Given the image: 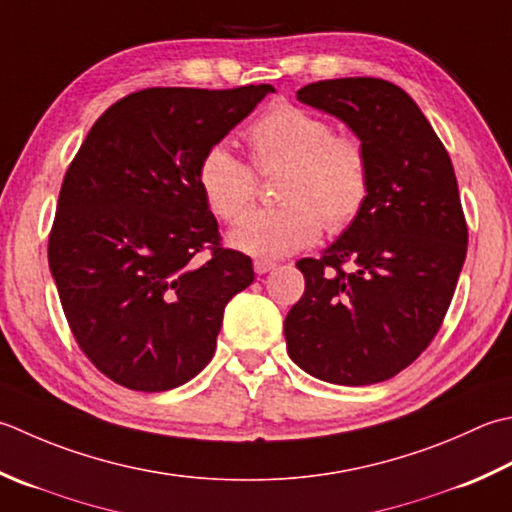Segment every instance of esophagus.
I'll return each instance as SVG.
<instances>
[{
	"mask_svg": "<svg viewBox=\"0 0 512 512\" xmlns=\"http://www.w3.org/2000/svg\"><path fill=\"white\" fill-rule=\"evenodd\" d=\"M275 266H277V264L270 262V259H255V264H253L257 275H264V273H268V270H273Z\"/></svg>",
	"mask_w": 512,
	"mask_h": 512,
	"instance_id": "1",
	"label": "esophagus"
}]
</instances>
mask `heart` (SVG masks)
Returning a JSON list of instances; mask_svg holds the SVG:
<instances>
[{
    "label": "heart",
    "mask_w": 512,
    "mask_h": 512,
    "mask_svg": "<svg viewBox=\"0 0 512 512\" xmlns=\"http://www.w3.org/2000/svg\"><path fill=\"white\" fill-rule=\"evenodd\" d=\"M253 166L224 144L210 146L197 164V186L210 213L233 224L253 206L257 173L284 166L282 204L246 215L228 242L259 259L297 253L322 235L353 226L373 190V164L357 135L335 133L328 119L295 104H275L248 126Z\"/></svg>",
    "instance_id": "heart-1"
}]
</instances>
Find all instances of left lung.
I'll list each match as a JSON object with an SVG mask.
<instances>
[{
    "label": "left lung",
    "instance_id": "8db88e82",
    "mask_svg": "<svg viewBox=\"0 0 512 512\" xmlns=\"http://www.w3.org/2000/svg\"><path fill=\"white\" fill-rule=\"evenodd\" d=\"M297 99L353 128L373 190L322 257L297 262L306 288L284 322L288 355L330 384L386 382L433 342L462 273L468 226L453 162L422 110L386 79H322Z\"/></svg>",
    "mask_w": 512,
    "mask_h": 512
}]
</instances>
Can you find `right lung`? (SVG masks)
<instances>
[{
    "instance_id": "1",
    "label": "right lung",
    "mask_w": 512,
    "mask_h": 512,
    "mask_svg": "<svg viewBox=\"0 0 512 512\" xmlns=\"http://www.w3.org/2000/svg\"><path fill=\"white\" fill-rule=\"evenodd\" d=\"M268 93L137 90L70 162L48 264L77 346L115 384L162 393L193 379L215 353L224 306L253 284L250 257L222 246L197 164Z\"/></svg>"
}]
</instances>
